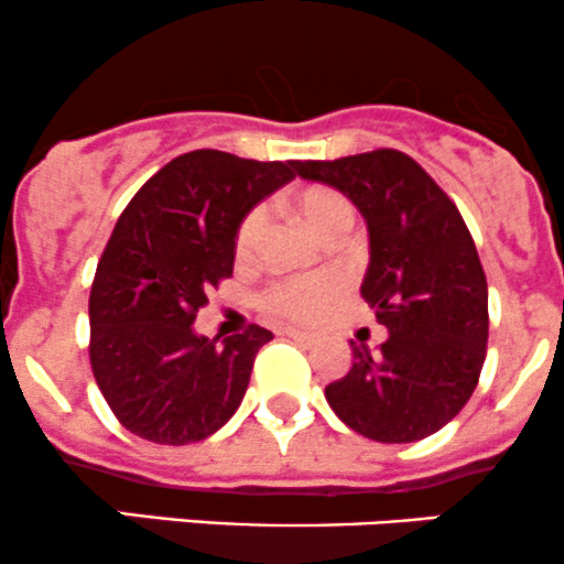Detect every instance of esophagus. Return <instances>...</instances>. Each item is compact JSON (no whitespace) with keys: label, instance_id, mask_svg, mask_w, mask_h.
I'll list each match as a JSON object with an SVG mask.
<instances>
[{"label":"esophagus","instance_id":"1","mask_svg":"<svg viewBox=\"0 0 564 564\" xmlns=\"http://www.w3.org/2000/svg\"><path fill=\"white\" fill-rule=\"evenodd\" d=\"M284 335H290V338L301 340V344H314V335L306 333V330H299V327H288V330H284Z\"/></svg>","mask_w":564,"mask_h":564}]
</instances>
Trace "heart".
Instances as JSON below:
<instances>
[{
  "mask_svg": "<svg viewBox=\"0 0 564 564\" xmlns=\"http://www.w3.org/2000/svg\"><path fill=\"white\" fill-rule=\"evenodd\" d=\"M295 213L306 220V226L319 237L330 239L340 237L354 220L351 202L330 186H308L301 188L293 197ZM265 229V207H252L239 224L237 237H234V252L237 258H250L258 248V239ZM340 282L333 274H303L284 276V280L271 282L269 288L258 295V306L274 319L288 322H312L338 301Z\"/></svg>",
  "mask_w": 564,
  "mask_h": 564,
  "instance_id": "b5f03b06",
  "label": "heart"
}]
</instances>
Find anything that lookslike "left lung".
Masks as SVG:
<instances>
[{"label":"left lung","instance_id":"obj_1","mask_svg":"<svg viewBox=\"0 0 564 564\" xmlns=\"http://www.w3.org/2000/svg\"><path fill=\"white\" fill-rule=\"evenodd\" d=\"M362 213L370 265L362 299L389 330L378 349L325 389L346 426L376 442H419L460 413L487 351V280L458 207L413 156L397 149L295 162Z\"/></svg>","mask_w":564,"mask_h":564}]
</instances>
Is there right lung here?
I'll list each match as a JSON object with an SVG mask.
<instances>
[{"label": "right lung", "mask_w": 564, "mask_h": 564, "mask_svg": "<svg viewBox=\"0 0 564 564\" xmlns=\"http://www.w3.org/2000/svg\"><path fill=\"white\" fill-rule=\"evenodd\" d=\"M293 164L188 151L119 215L90 290V365L128 432L188 445L237 413L256 354L274 335L250 325L218 344L194 333V319L231 276L242 218L295 178Z\"/></svg>", "instance_id": "1"}]
</instances>
